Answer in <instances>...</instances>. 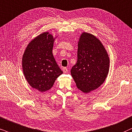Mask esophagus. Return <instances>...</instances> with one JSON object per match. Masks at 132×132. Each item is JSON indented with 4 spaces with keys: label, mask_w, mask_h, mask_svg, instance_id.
Wrapping results in <instances>:
<instances>
[{
    "label": "esophagus",
    "mask_w": 132,
    "mask_h": 132,
    "mask_svg": "<svg viewBox=\"0 0 132 132\" xmlns=\"http://www.w3.org/2000/svg\"><path fill=\"white\" fill-rule=\"evenodd\" d=\"M63 71L64 73H67L68 72V69L66 68H63Z\"/></svg>",
    "instance_id": "34e87169"
}]
</instances>
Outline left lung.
Segmentation results:
<instances>
[{
  "label": "left lung",
  "mask_w": 132,
  "mask_h": 132,
  "mask_svg": "<svg viewBox=\"0 0 132 132\" xmlns=\"http://www.w3.org/2000/svg\"><path fill=\"white\" fill-rule=\"evenodd\" d=\"M109 68V56L101 41L83 32L78 41L77 61L71 70L78 89L84 93L96 89L105 80Z\"/></svg>",
  "instance_id": "obj_1"
}]
</instances>
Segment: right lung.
I'll list each match as a JSON object with an SVG mask.
<instances>
[{
    "mask_svg": "<svg viewBox=\"0 0 132 132\" xmlns=\"http://www.w3.org/2000/svg\"><path fill=\"white\" fill-rule=\"evenodd\" d=\"M56 38L49 32L41 33L29 43L22 56L25 78L31 87L42 93L51 89L63 74L52 54Z\"/></svg>",
    "mask_w": 132,
    "mask_h": 132,
    "instance_id": "right-lung-1",
    "label": "right lung"
}]
</instances>
